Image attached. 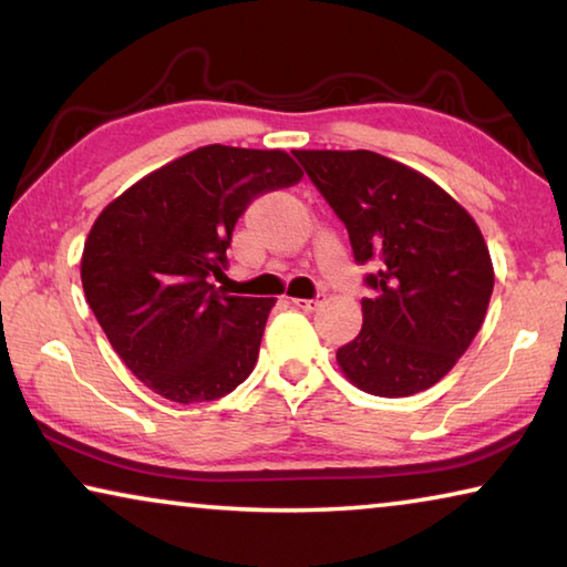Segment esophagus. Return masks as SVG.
Instances as JSON below:
<instances>
[{"mask_svg":"<svg viewBox=\"0 0 567 567\" xmlns=\"http://www.w3.org/2000/svg\"><path fill=\"white\" fill-rule=\"evenodd\" d=\"M292 305L300 307V310H315V307L322 305V295H315L312 300H302V297H295Z\"/></svg>","mask_w":567,"mask_h":567,"instance_id":"obj_1","label":"esophagus"}]
</instances>
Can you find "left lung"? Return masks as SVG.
Listing matches in <instances>:
<instances>
[{
  "mask_svg": "<svg viewBox=\"0 0 567 567\" xmlns=\"http://www.w3.org/2000/svg\"><path fill=\"white\" fill-rule=\"evenodd\" d=\"M348 227L362 282V330L338 350L350 382L380 398L433 388L485 320L491 252L475 219L420 172L370 150H297Z\"/></svg>",
  "mask_w": 567,
  "mask_h": 567,
  "instance_id": "obj_1",
  "label": "left lung"
}]
</instances>
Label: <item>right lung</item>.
Segmentation results:
<instances>
[{"label": "right lung", "mask_w": 567, "mask_h": 567, "mask_svg": "<svg viewBox=\"0 0 567 567\" xmlns=\"http://www.w3.org/2000/svg\"><path fill=\"white\" fill-rule=\"evenodd\" d=\"M280 150L207 145L169 162L102 209L82 255V287L114 352L172 402L233 392L255 370L275 297H227L209 275L245 209L292 187Z\"/></svg>", "instance_id": "add662e5"}]
</instances>
